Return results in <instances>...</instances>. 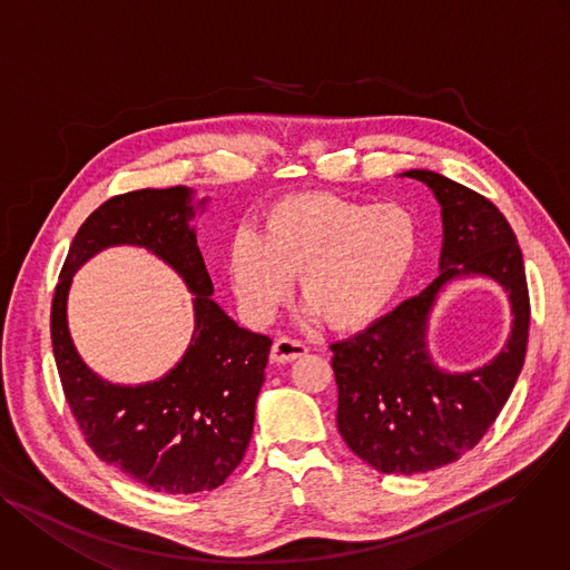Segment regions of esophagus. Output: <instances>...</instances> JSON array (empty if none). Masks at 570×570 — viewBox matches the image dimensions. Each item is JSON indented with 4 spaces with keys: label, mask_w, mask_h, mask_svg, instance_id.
<instances>
[{
    "label": "esophagus",
    "mask_w": 570,
    "mask_h": 570,
    "mask_svg": "<svg viewBox=\"0 0 570 570\" xmlns=\"http://www.w3.org/2000/svg\"><path fill=\"white\" fill-rule=\"evenodd\" d=\"M305 353H307V346L303 344V341L292 338V336H281L274 341V346H272V362L287 364V362L303 357Z\"/></svg>",
    "instance_id": "obj_1"
}]
</instances>
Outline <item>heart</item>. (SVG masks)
Returning <instances> with one entry per match:
<instances>
[{
  "mask_svg": "<svg viewBox=\"0 0 570 570\" xmlns=\"http://www.w3.org/2000/svg\"><path fill=\"white\" fill-rule=\"evenodd\" d=\"M415 254L417 224L400 204L298 193L265 213L261 236H236L229 276L254 323L274 316L296 276L309 314L332 327H360L389 305Z\"/></svg>",
  "mask_w": 570,
  "mask_h": 570,
  "instance_id": "obj_1",
  "label": "heart"
}]
</instances>
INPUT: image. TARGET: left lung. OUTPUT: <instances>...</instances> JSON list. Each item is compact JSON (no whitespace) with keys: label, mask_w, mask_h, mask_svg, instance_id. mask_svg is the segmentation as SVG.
<instances>
[{"label":"left lung","mask_w":570,"mask_h":570,"mask_svg":"<svg viewBox=\"0 0 570 570\" xmlns=\"http://www.w3.org/2000/svg\"><path fill=\"white\" fill-rule=\"evenodd\" d=\"M404 175L426 184L442 206L440 274L330 351L341 438L377 472L411 476L459 461L494 424L523 368L530 298L517 236L488 197L431 170ZM465 275L492 277L509 292L513 332L490 365L446 374L425 351V323L443 285Z\"/></svg>","instance_id":"1"}]
</instances>
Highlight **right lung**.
<instances>
[{"mask_svg":"<svg viewBox=\"0 0 570 570\" xmlns=\"http://www.w3.org/2000/svg\"><path fill=\"white\" fill-rule=\"evenodd\" d=\"M190 199V188L173 186L102 202L78 229L51 303L58 375L87 444L100 461L166 494L215 490L240 465L272 348L269 336L240 327L210 298L213 283L188 226L195 217ZM114 244L150 248L196 294V330L183 362L161 381L139 387L109 385L89 372L66 327L70 276Z\"/></svg>","mask_w":570,"mask_h":570,"instance_id":"obj_1","label":"right lung"}]
</instances>
